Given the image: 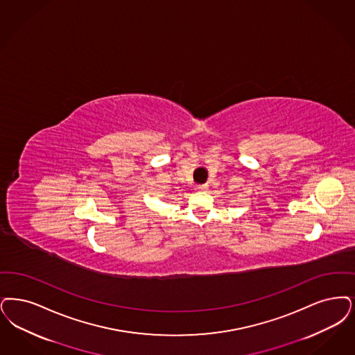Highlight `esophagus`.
<instances>
[{
    "label": "esophagus",
    "mask_w": 355,
    "mask_h": 355,
    "mask_svg": "<svg viewBox=\"0 0 355 355\" xmlns=\"http://www.w3.org/2000/svg\"><path fill=\"white\" fill-rule=\"evenodd\" d=\"M197 189L200 190V191H203V190H206V189H207V184H198V186H197Z\"/></svg>",
    "instance_id": "obj_1"
}]
</instances>
